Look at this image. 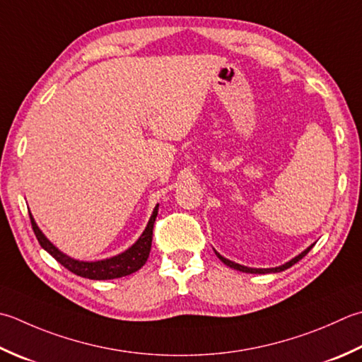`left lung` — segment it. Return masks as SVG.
<instances>
[{
	"label": "left lung",
	"instance_id": "8db88e82",
	"mask_svg": "<svg viewBox=\"0 0 362 362\" xmlns=\"http://www.w3.org/2000/svg\"><path fill=\"white\" fill-rule=\"evenodd\" d=\"M314 247V245H310V246H308L306 250H304L301 254H298V256H295L293 259H290L288 262H286L284 265H279V267H274V268H251V267H245V265H240V264H235V262H232V260H229V259H226V257H223L221 254H219L218 251H215V254H216V257L223 262L224 265H228V267H230V268H233V270H237V272H242V273H251V274H268V273H279V272H284V270H287V268H290L292 265H295L296 262L298 260H301L304 256H306V254L313 250Z\"/></svg>",
	"mask_w": 362,
	"mask_h": 362
}]
</instances>
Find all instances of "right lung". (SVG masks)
I'll use <instances>...</instances> for the list:
<instances>
[{"label":"right lung","mask_w":362,"mask_h":362,"mask_svg":"<svg viewBox=\"0 0 362 362\" xmlns=\"http://www.w3.org/2000/svg\"><path fill=\"white\" fill-rule=\"evenodd\" d=\"M157 215H158V204L155 205L144 232L141 233V237L129 247V250L117 254V256L102 259V260H94V262L78 260L67 256V254H64L61 250H58V247L49 242V240L45 237V233L39 229V226L35 223V219L33 218L31 214H30V218H31L33 230L35 233V237H37V242L48 254H52V256L58 260L62 267H66L69 272L75 273L76 276H81V278L94 279V281H106V279H116V278H122V276H129L134 272H138L139 268L146 264L148 252H151L153 223Z\"/></svg>","instance_id":"obj_1"}]
</instances>
